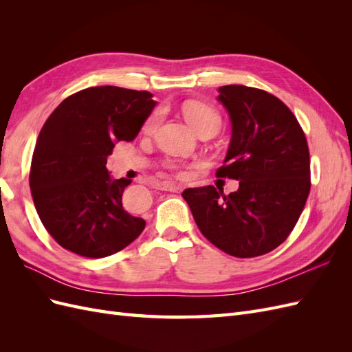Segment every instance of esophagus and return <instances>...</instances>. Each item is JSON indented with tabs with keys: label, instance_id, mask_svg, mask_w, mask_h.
Instances as JSON below:
<instances>
[{
	"label": "esophagus",
	"instance_id": "esophagus-1",
	"mask_svg": "<svg viewBox=\"0 0 352 352\" xmlns=\"http://www.w3.org/2000/svg\"><path fill=\"white\" fill-rule=\"evenodd\" d=\"M160 189L168 190V192H179V190H182V186L176 184H170V182H162L160 184Z\"/></svg>",
	"mask_w": 352,
	"mask_h": 352
}]
</instances>
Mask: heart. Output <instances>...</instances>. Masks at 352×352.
<instances>
[{"mask_svg": "<svg viewBox=\"0 0 352 352\" xmlns=\"http://www.w3.org/2000/svg\"><path fill=\"white\" fill-rule=\"evenodd\" d=\"M184 114H185V119L198 133H202L208 129H220L221 117L217 113V110L214 107H211V105L207 102L189 101L184 105ZM158 119H160L158 113H153L146 119L144 124V131L148 133L153 132L158 124Z\"/></svg>", "mask_w": 352, "mask_h": 352, "instance_id": "1", "label": "heart"}]
</instances>
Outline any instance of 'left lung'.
Returning a JSON list of instances; mask_svg holds the SVG:
<instances>
[{
	"label": "left lung",
	"mask_w": 352,
	"mask_h": 352,
	"mask_svg": "<svg viewBox=\"0 0 352 352\" xmlns=\"http://www.w3.org/2000/svg\"><path fill=\"white\" fill-rule=\"evenodd\" d=\"M219 100L229 111L232 140L217 177L239 180L236 192L214 186L184 190L198 229L238 258L264 255L289 236L310 194V153L300 122L274 95L226 85Z\"/></svg>",
	"instance_id": "left-lung-1"
}]
</instances>
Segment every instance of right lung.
Returning <instances> with one entry per match:
<instances>
[{
    "label": "right lung",
    "mask_w": 352,
    "mask_h": 352,
    "mask_svg": "<svg viewBox=\"0 0 352 352\" xmlns=\"http://www.w3.org/2000/svg\"><path fill=\"white\" fill-rule=\"evenodd\" d=\"M148 91L92 87L72 94L42 126L29 185L42 225L65 250L102 258L141 235L145 220L123 210L131 179H110L117 141L131 142L153 111Z\"/></svg>",
    "instance_id": "1"
}]
</instances>
